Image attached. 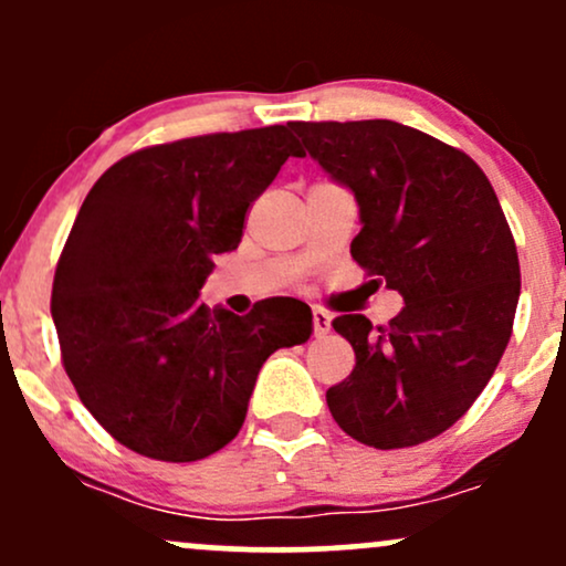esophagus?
<instances>
[{"label": "esophagus", "instance_id": "obj_1", "mask_svg": "<svg viewBox=\"0 0 566 566\" xmlns=\"http://www.w3.org/2000/svg\"><path fill=\"white\" fill-rule=\"evenodd\" d=\"M329 327H333V316L324 308H314V335H327Z\"/></svg>", "mask_w": 566, "mask_h": 566}]
</instances>
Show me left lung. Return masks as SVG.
I'll return each instance as SVG.
<instances>
[{
  "mask_svg": "<svg viewBox=\"0 0 566 566\" xmlns=\"http://www.w3.org/2000/svg\"><path fill=\"white\" fill-rule=\"evenodd\" d=\"M290 127L359 205L354 261L405 297L386 327L333 322L356 365L329 412L375 450L423 444L469 412L511 340L522 274L495 188L469 154L399 122Z\"/></svg>",
  "mask_w": 566,
  "mask_h": 566,
  "instance_id": "8db88e82",
  "label": "left lung"
}]
</instances>
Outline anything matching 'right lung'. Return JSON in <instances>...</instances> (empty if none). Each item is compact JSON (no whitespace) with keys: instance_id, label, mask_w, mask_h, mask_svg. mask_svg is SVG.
I'll use <instances>...</instances> for the list:
<instances>
[{"instance_id":"add662e5","label":"right lung","mask_w":566,"mask_h":566,"mask_svg":"<svg viewBox=\"0 0 566 566\" xmlns=\"http://www.w3.org/2000/svg\"><path fill=\"white\" fill-rule=\"evenodd\" d=\"M290 157L284 125L143 148L97 178L53 282V322L82 405L119 444L191 463L237 437L263 361L314 333L311 308L271 297L237 316L199 290Z\"/></svg>"}]
</instances>
